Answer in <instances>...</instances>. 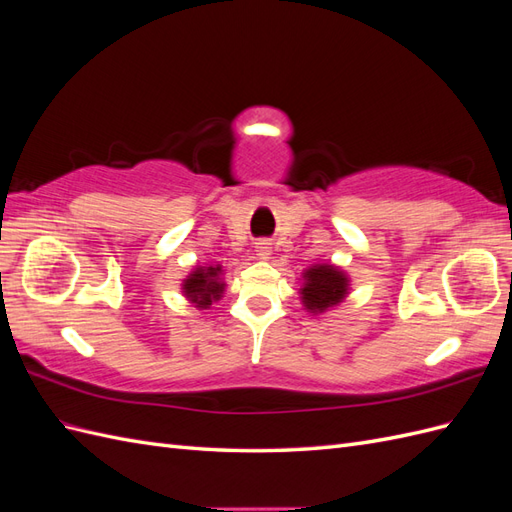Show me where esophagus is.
I'll use <instances>...</instances> for the list:
<instances>
[{"mask_svg": "<svg viewBox=\"0 0 512 512\" xmlns=\"http://www.w3.org/2000/svg\"><path fill=\"white\" fill-rule=\"evenodd\" d=\"M256 256H258L260 260H267V258L271 256V245H269L267 241L256 243Z\"/></svg>", "mask_w": 512, "mask_h": 512, "instance_id": "obj_1", "label": "esophagus"}]
</instances>
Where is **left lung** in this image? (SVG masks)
<instances>
[{
    "mask_svg": "<svg viewBox=\"0 0 512 512\" xmlns=\"http://www.w3.org/2000/svg\"><path fill=\"white\" fill-rule=\"evenodd\" d=\"M303 284L299 288L303 309L309 314H324L344 303L350 292V277L333 262H316L303 271Z\"/></svg>",
    "mask_w": 512,
    "mask_h": 512,
    "instance_id": "obj_1",
    "label": "left lung"
}]
</instances>
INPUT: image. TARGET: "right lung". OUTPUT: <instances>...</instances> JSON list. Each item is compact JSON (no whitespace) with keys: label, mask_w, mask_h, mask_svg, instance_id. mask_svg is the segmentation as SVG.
<instances>
[{"label":"right lung","mask_w":512,"mask_h":512,"mask_svg":"<svg viewBox=\"0 0 512 512\" xmlns=\"http://www.w3.org/2000/svg\"><path fill=\"white\" fill-rule=\"evenodd\" d=\"M224 290L226 282L222 265H196L181 282L183 297L198 309H209L213 301H220L224 297Z\"/></svg>","instance_id":"1"}]
</instances>
